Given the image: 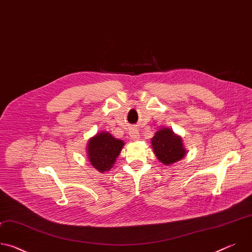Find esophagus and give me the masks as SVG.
Segmentation results:
<instances>
[{
	"label": "esophagus",
	"mask_w": 252,
	"mask_h": 252,
	"mask_svg": "<svg viewBox=\"0 0 252 252\" xmlns=\"http://www.w3.org/2000/svg\"><path fill=\"white\" fill-rule=\"evenodd\" d=\"M128 133H129V136L131 137V139H133V140H136V139L139 138L138 129H136V128H134V127H132Z\"/></svg>",
	"instance_id": "34e87169"
}]
</instances>
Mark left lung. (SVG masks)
Segmentation results:
<instances>
[{
  "label": "left lung",
  "instance_id": "obj_1",
  "mask_svg": "<svg viewBox=\"0 0 252 252\" xmlns=\"http://www.w3.org/2000/svg\"><path fill=\"white\" fill-rule=\"evenodd\" d=\"M152 145L157 158L166 165L181 160L187 154L182 137L169 128L158 130L152 138Z\"/></svg>",
  "mask_w": 252,
  "mask_h": 252
}]
</instances>
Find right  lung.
<instances>
[{
	"mask_svg": "<svg viewBox=\"0 0 252 252\" xmlns=\"http://www.w3.org/2000/svg\"><path fill=\"white\" fill-rule=\"evenodd\" d=\"M125 142L110 132H99L89 140L88 157L91 164L99 172L110 170L122 152Z\"/></svg>",
	"mask_w": 252,
	"mask_h": 252,
	"instance_id": "right-lung-1",
	"label": "right lung"
}]
</instances>
